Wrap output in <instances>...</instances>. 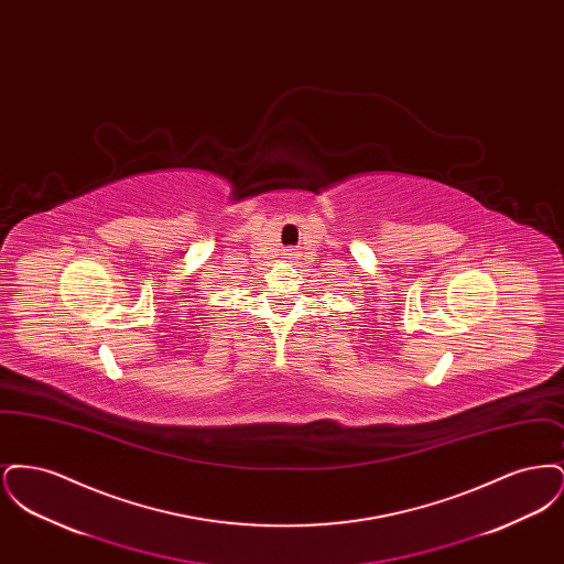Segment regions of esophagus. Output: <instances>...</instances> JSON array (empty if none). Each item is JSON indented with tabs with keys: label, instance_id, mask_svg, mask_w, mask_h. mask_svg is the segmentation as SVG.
<instances>
[{
	"label": "esophagus",
	"instance_id": "esophagus-1",
	"mask_svg": "<svg viewBox=\"0 0 564 564\" xmlns=\"http://www.w3.org/2000/svg\"><path fill=\"white\" fill-rule=\"evenodd\" d=\"M285 256H292V253H285Z\"/></svg>",
	"mask_w": 564,
	"mask_h": 564
}]
</instances>
